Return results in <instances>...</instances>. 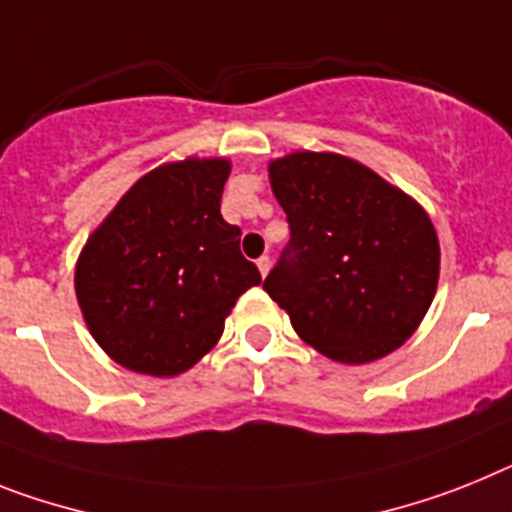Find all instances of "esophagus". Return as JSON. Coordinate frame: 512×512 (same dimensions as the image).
<instances>
[{"label": "esophagus", "mask_w": 512, "mask_h": 512, "mask_svg": "<svg viewBox=\"0 0 512 512\" xmlns=\"http://www.w3.org/2000/svg\"><path fill=\"white\" fill-rule=\"evenodd\" d=\"M257 270H260V276H268L270 273V257L268 255H263L260 257V260H257Z\"/></svg>", "instance_id": "esophagus-1"}]
</instances>
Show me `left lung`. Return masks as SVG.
<instances>
[{"label": "left lung", "mask_w": 512, "mask_h": 512, "mask_svg": "<svg viewBox=\"0 0 512 512\" xmlns=\"http://www.w3.org/2000/svg\"><path fill=\"white\" fill-rule=\"evenodd\" d=\"M291 242L263 289L296 336L341 364L388 356L435 299L440 242L427 210L338 153L296 150L268 166Z\"/></svg>", "instance_id": "1"}]
</instances>
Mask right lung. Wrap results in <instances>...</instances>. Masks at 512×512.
<instances>
[{
  "mask_svg": "<svg viewBox=\"0 0 512 512\" xmlns=\"http://www.w3.org/2000/svg\"><path fill=\"white\" fill-rule=\"evenodd\" d=\"M226 158H184L140 176L75 265L85 325L122 367L176 377L218 343L236 299L263 281L223 221Z\"/></svg>",
  "mask_w": 512,
  "mask_h": 512,
  "instance_id": "right-lung-1",
  "label": "right lung"
}]
</instances>
